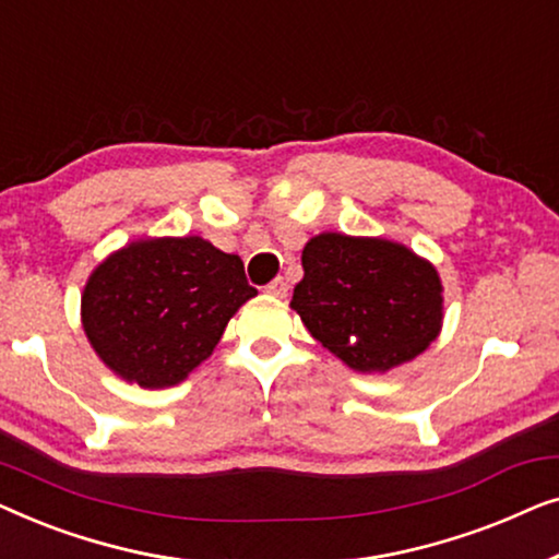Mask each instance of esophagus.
<instances>
[{
    "mask_svg": "<svg viewBox=\"0 0 559 559\" xmlns=\"http://www.w3.org/2000/svg\"><path fill=\"white\" fill-rule=\"evenodd\" d=\"M287 282L285 280H282V277H277V280H272L270 282V285H266V295H272V297H280V300H282V297H287Z\"/></svg>",
    "mask_w": 559,
    "mask_h": 559,
    "instance_id": "obj_1",
    "label": "esophagus"
}]
</instances>
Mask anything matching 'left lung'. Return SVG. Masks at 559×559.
<instances>
[{
  "label": "left lung",
  "instance_id": "left-lung-1",
  "mask_svg": "<svg viewBox=\"0 0 559 559\" xmlns=\"http://www.w3.org/2000/svg\"><path fill=\"white\" fill-rule=\"evenodd\" d=\"M302 270L289 308L348 369L392 371L442 331L440 274L400 241L318 234L305 243Z\"/></svg>",
  "mask_w": 559,
  "mask_h": 559
}]
</instances>
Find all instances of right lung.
<instances>
[{"instance_id": "add662e5", "label": "right lung", "mask_w": 559, "mask_h": 559, "mask_svg": "<svg viewBox=\"0 0 559 559\" xmlns=\"http://www.w3.org/2000/svg\"><path fill=\"white\" fill-rule=\"evenodd\" d=\"M254 295L236 254L201 236H147L88 274L81 323L106 369L129 384L165 389L213 354Z\"/></svg>"}]
</instances>
